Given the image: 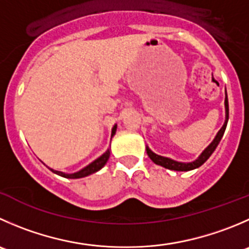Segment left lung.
Masks as SVG:
<instances>
[{
	"instance_id": "obj_1",
	"label": "left lung",
	"mask_w": 249,
	"mask_h": 249,
	"mask_svg": "<svg viewBox=\"0 0 249 249\" xmlns=\"http://www.w3.org/2000/svg\"><path fill=\"white\" fill-rule=\"evenodd\" d=\"M228 120H229V101H228V93L225 91V123H224L223 127L218 131L216 136L214 137V140L212 141V143L204 149L203 152L201 153V156L194 161H190V163H182V161H176L174 159L166 158V157L159 156V154H156L154 152H152L148 147L146 146V151L147 154H148L149 158L152 159V161L158 165L163 166V168L170 169V170H175V171H189V170H194V169L199 168L202 164H204V161H207V159L212 156L215 148L218 147L219 142H220L221 137H223L224 132H225L226 125H228Z\"/></svg>"
}]
</instances>
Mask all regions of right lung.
Masks as SVG:
<instances>
[{
    "label": "right lung",
    "mask_w": 249,
    "mask_h": 249,
    "mask_svg": "<svg viewBox=\"0 0 249 249\" xmlns=\"http://www.w3.org/2000/svg\"><path fill=\"white\" fill-rule=\"evenodd\" d=\"M115 131H117V125H114L112 129V136L115 134ZM110 156V149H107V151L105 152V153L102 154L101 157H98L96 160H93L92 163L89 164L88 166H85L84 169H81V170L76 171V173H73V174H66V173H62V171H58V170H53V169H51V170L53 171L54 174H57V175L59 176H63V178H85V176H89L91 175V174L96 173V171H98L100 169H102L103 166L106 165V163H107L108 158H109Z\"/></svg>",
    "instance_id": "right-lung-1"
}]
</instances>
